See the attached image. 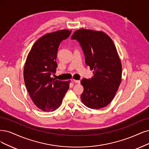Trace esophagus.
I'll list each match as a JSON object with an SVG mask.
<instances>
[{"label": "esophagus", "instance_id": "34e87169", "mask_svg": "<svg viewBox=\"0 0 149 149\" xmlns=\"http://www.w3.org/2000/svg\"><path fill=\"white\" fill-rule=\"evenodd\" d=\"M72 81H74L75 83H76V84H80V80H72Z\"/></svg>", "mask_w": 149, "mask_h": 149}]
</instances>
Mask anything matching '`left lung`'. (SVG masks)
Instances as JSON below:
<instances>
[{
  "mask_svg": "<svg viewBox=\"0 0 149 149\" xmlns=\"http://www.w3.org/2000/svg\"><path fill=\"white\" fill-rule=\"evenodd\" d=\"M83 49L85 63L93 70L91 79H83L81 100L93 109L107 106L116 94L122 81V63L114 43L106 33L81 28L72 36Z\"/></svg>",
  "mask_w": 149,
  "mask_h": 149,
  "instance_id": "1",
  "label": "left lung"
}]
</instances>
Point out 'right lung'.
<instances>
[{"label": "right lung", "instance_id": "add662e5", "mask_svg": "<svg viewBox=\"0 0 149 149\" xmlns=\"http://www.w3.org/2000/svg\"><path fill=\"white\" fill-rule=\"evenodd\" d=\"M71 31L48 33L34 43L27 55L24 68V80L35 105L45 112L54 111L62 103L70 80H55L58 49L61 42L69 37Z\"/></svg>", "mask_w": 149, "mask_h": 149}]
</instances>
